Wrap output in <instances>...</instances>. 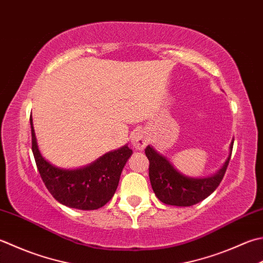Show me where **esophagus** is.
Returning <instances> with one entry per match:
<instances>
[{"label": "esophagus", "instance_id": "34e87169", "mask_svg": "<svg viewBox=\"0 0 263 263\" xmlns=\"http://www.w3.org/2000/svg\"><path fill=\"white\" fill-rule=\"evenodd\" d=\"M131 143L133 148H136L137 151H143L148 145V138L146 136V132L143 130H136L131 136Z\"/></svg>", "mask_w": 263, "mask_h": 263}]
</instances>
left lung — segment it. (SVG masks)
Returning a JSON list of instances; mask_svg holds the SVG:
<instances>
[{"instance_id":"8db88e82","label":"left lung","mask_w":263,"mask_h":263,"mask_svg":"<svg viewBox=\"0 0 263 263\" xmlns=\"http://www.w3.org/2000/svg\"><path fill=\"white\" fill-rule=\"evenodd\" d=\"M234 139L230 143L229 156L221 168L209 177L193 178L184 176L173 166L166 156L159 154L153 146L145 149L149 159V179L156 197L162 203L174 206H192L209 197L223 179L230 161Z\"/></svg>"}]
</instances>
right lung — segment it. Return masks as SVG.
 Segmentation results:
<instances>
[{
    "mask_svg": "<svg viewBox=\"0 0 263 263\" xmlns=\"http://www.w3.org/2000/svg\"><path fill=\"white\" fill-rule=\"evenodd\" d=\"M32 151L45 187L60 204L76 210H97L109 202L120 182L122 170L132 155L127 145L108 152L83 167L55 166L41 154L35 137L33 118Z\"/></svg>",
    "mask_w": 263,
    "mask_h": 263,
    "instance_id": "obj_1",
    "label": "right lung"
}]
</instances>
